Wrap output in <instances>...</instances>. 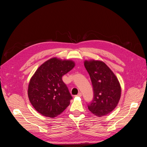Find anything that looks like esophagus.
Returning a JSON list of instances; mask_svg holds the SVG:
<instances>
[{
  "label": "esophagus",
  "instance_id": "esophagus-1",
  "mask_svg": "<svg viewBox=\"0 0 147 147\" xmlns=\"http://www.w3.org/2000/svg\"><path fill=\"white\" fill-rule=\"evenodd\" d=\"M76 96H79V97H81L82 96V93H80V92H79V93L77 95H76Z\"/></svg>",
  "mask_w": 147,
  "mask_h": 147
}]
</instances>
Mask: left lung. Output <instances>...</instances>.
<instances>
[{
	"mask_svg": "<svg viewBox=\"0 0 147 147\" xmlns=\"http://www.w3.org/2000/svg\"><path fill=\"white\" fill-rule=\"evenodd\" d=\"M94 90V98L88 105L89 110L98 117L104 116L117 107L121 96V86L116 76L104 62L85 61Z\"/></svg>",
	"mask_w": 147,
	"mask_h": 147,
	"instance_id": "8db88e82",
	"label": "left lung"
}]
</instances>
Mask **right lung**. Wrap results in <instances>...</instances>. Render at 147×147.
Returning a JSON list of instances; mask_svg holds the SVG:
<instances>
[{"instance_id": "obj_1", "label": "right lung", "mask_w": 147, "mask_h": 147, "mask_svg": "<svg viewBox=\"0 0 147 147\" xmlns=\"http://www.w3.org/2000/svg\"><path fill=\"white\" fill-rule=\"evenodd\" d=\"M74 65L71 60L53 58L37 68L30 79L28 88L29 100L37 112L53 118L69 105L73 98L62 77Z\"/></svg>"}]
</instances>
